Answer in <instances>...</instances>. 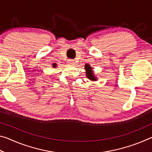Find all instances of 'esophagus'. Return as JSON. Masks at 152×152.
Wrapping results in <instances>:
<instances>
[{
  "instance_id": "34e87169",
  "label": "esophagus",
  "mask_w": 152,
  "mask_h": 152,
  "mask_svg": "<svg viewBox=\"0 0 152 152\" xmlns=\"http://www.w3.org/2000/svg\"><path fill=\"white\" fill-rule=\"evenodd\" d=\"M68 62L71 66H74V64H75V61H74V60H69L68 61Z\"/></svg>"
}]
</instances>
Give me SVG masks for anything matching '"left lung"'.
<instances>
[{"mask_svg": "<svg viewBox=\"0 0 152 152\" xmlns=\"http://www.w3.org/2000/svg\"><path fill=\"white\" fill-rule=\"evenodd\" d=\"M86 70V76L87 78H88L90 80L92 81H96L97 80V77L94 76L93 70H92V67L88 64H86L85 66H84Z\"/></svg>", "mask_w": 152, "mask_h": 152, "instance_id": "8db88e82", "label": "left lung"}]
</instances>
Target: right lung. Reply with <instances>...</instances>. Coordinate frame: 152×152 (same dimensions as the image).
I'll list each match as a JSON object with an SVG mask.
<instances>
[{
  "label": "right lung",
  "mask_w": 152,
  "mask_h": 152,
  "mask_svg": "<svg viewBox=\"0 0 152 152\" xmlns=\"http://www.w3.org/2000/svg\"><path fill=\"white\" fill-rule=\"evenodd\" d=\"M56 66H57V65H56V64H53V68H56Z\"/></svg>",
  "instance_id": "right-lung-1"
}]
</instances>
